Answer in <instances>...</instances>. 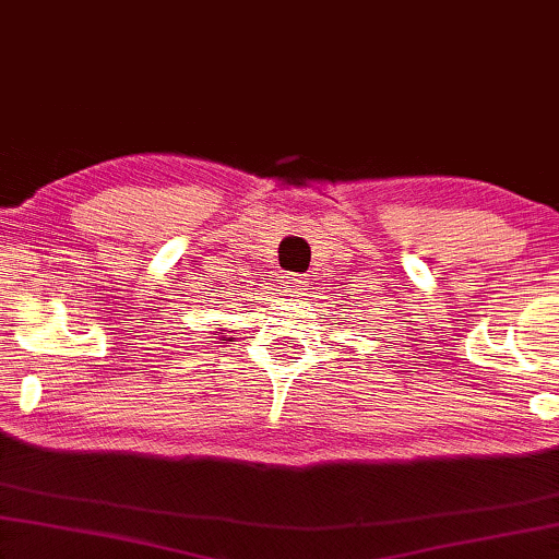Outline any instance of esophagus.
<instances>
[{
	"label": "esophagus",
	"mask_w": 559,
	"mask_h": 559,
	"mask_svg": "<svg viewBox=\"0 0 559 559\" xmlns=\"http://www.w3.org/2000/svg\"><path fill=\"white\" fill-rule=\"evenodd\" d=\"M308 286H310V278L302 276V273H288V276H283V288H286L290 298L306 296Z\"/></svg>",
	"instance_id": "34e87169"
}]
</instances>
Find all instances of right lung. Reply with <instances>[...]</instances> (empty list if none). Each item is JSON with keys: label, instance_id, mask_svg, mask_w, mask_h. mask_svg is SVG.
<instances>
[{"label": "right lung", "instance_id": "1", "mask_svg": "<svg viewBox=\"0 0 559 559\" xmlns=\"http://www.w3.org/2000/svg\"><path fill=\"white\" fill-rule=\"evenodd\" d=\"M219 334H225V332H219ZM222 340H229L231 342V337H222Z\"/></svg>", "mask_w": 559, "mask_h": 559}]
</instances>
